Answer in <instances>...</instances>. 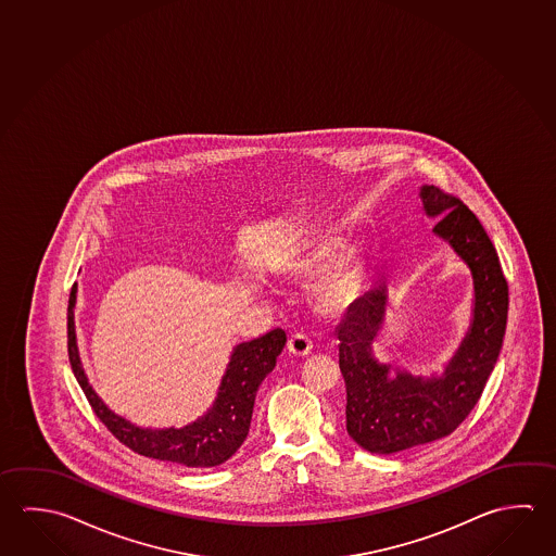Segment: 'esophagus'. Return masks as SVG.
<instances>
[{"instance_id": "esophagus-1", "label": "esophagus", "mask_w": 556, "mask_h": 556, "mask_svg": "<svg viewBox=\"0 0 556 556\" xmlns=\"http://www.w3.org/2000/svg\"><path fill=\"white\" fill-rule=\"evenodd\" d=\"M287 350H289V353H292V355H296V357H304V355L311 353V338L304 336V333H292L289 341H287Z\"/></svg>"}]
</instances>
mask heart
Returning a JSON list of instances; mask_svg holds the SVG:
<instances>
[{"label":"heart","instance_id":"b5f03b06","mask_svg":"<svg viewBox=\"0 0 556 556\" xmlns=\"http://www.w3.org/2000/svg\"><path fill=\"white\" fill-rule=\"evenodd\" d=\"M326 270L325 275L323 271ZM314 285V306L326 318H341L355 306L363 291V265L355 255H340L336 240H318L302 254L292 257L289 274Z\"/></svg>","mask_w":556,"mask_h":556}]
</instances>
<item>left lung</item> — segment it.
<instances>
[{"mask_svg": "<svg viewBox=\"0 0 556 556\" xmlns=\"http://www.w3.org/2000/svg\"><path fill=\"white\" fill-rule=\"evenodd\" d=\"M435 236L467 264L475 285L472 320L441 375L414 377L372 353L384 324L387 285L370 289L341 320L340 369L348 390L345 428L370 453L392 455L445 438L475 408L496 365L507 321V281L496 248L475 213L439 187H419Z\"/></svg>", "mask_w": 556, "mask_h": 556, "instance_id": "1", "label": "left lung"}]
</instances>
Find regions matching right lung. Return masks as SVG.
<instances>
[{
  "label": "right lung",
  "instance_id": "right-lung-1",
  "mask_svg": "<svg viewBox=\"0 0 556 556\" xmlns=\"http://www.w3.org/2000/svg\"><path fill=\"white\" fill-rule=\"evenodd\" d=\"M76 294L78 285L72 287L68 301L70 365L96 416L108 426L109 431L138 455L176 463L181 467H216L232 457L248 438L255 394L265 377L275 369L277 357L287 343L285 331L277 328L267 331L257 340L236 345L225 377L220 380L215 402L201 418L184 428H138L113 409H109L88 382L86 370L79 361L76 340Z\"/></svg>",
  "mask_w": 556,
  "mask_h": 556
}]
</instances>
